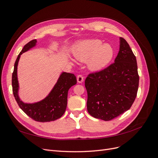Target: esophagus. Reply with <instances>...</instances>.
Wrapping results in <instances>:
<instances>
[{"instance_id": "34e87169", "label": "esophagus", "mask_w": 158, "mask_h": 158, "mask_svg": "<svg viewBox=\"0 0 158 158\" xmlns=\"http://www.w3.org/2000/svg\"><path fill=\"white\" fill-rule=\"evenodd\" d=\"M77 81H78V83L83 82V81H84V77H83V76L82 75H80V74L78 75L77 76Z\"/></svg>"}]
</instances>
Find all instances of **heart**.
Wrapping results in <instances>:
<instances>
[{"label":"heart","mask_w":158,"mask_h":158,"mask_svg":"<svg viewBox=\"0 0 158 158\" xmlns=\"http://www.w3.org/2000/svg\"><path fill=\"white\" fill-rule=\"evenodd\" d=\"M76 59L85 61L89 58L88 66L92 70H101L113 58V50L108 44H103L99 40L84 41L76 45L73 49Z\"/></svg>","instance_id":"1"}]
</instances>
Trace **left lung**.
I'll return each instance as SVG.
<instances>
[{
    "label": "left lung",
    "mask_w": 158,
    "mask_h": 158,
    "mask_svg": "<svg viewBox=\"0 0 158 158\" xmlns=\"http://www.w3.org/2000/svg\"><path fill=\"white\" fill-rule=\"evenodd\" d=\"M139 85L136 59L127 41L120 37V49L114 62L85 80L87 109L90 115L111 121L130 109Z\"/></svg>",
    "instance_id": "8db88e82"
}]
</instances>
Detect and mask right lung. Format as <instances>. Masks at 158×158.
Returning a JSON list of instances; mask_svg holds the SVG:
<instances>
[{
  "mask_svg": "<svg viewBox=\"0 0 158 158\" xmlns=\"http://www.w3.org/2000/svg\"><path fill=\"white\" fill-rule=\"evenodd\" d=\"M36 42L35 40H33L27 43L17 57L12 77V92L19 107L27 116L35 121L50 122L56 120L63 115L67 106L69 89L76 84L77 80L74 74L63 73L60 75L51 93L44 100L32 104L23 103L18 94L19 85L17 78V66L20 55L23 52L34 47Z\"/></svg>",
  "mask_w": 158,
  "mask_h": 158,
  "instance_id": "1",
  "label": "right lung"
}]
</instances>
